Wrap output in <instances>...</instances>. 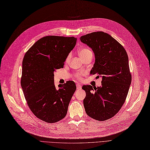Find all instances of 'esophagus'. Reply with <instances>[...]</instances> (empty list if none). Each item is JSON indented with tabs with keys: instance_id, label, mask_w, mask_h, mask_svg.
<instances>
[{
	"instance_id": "esophagus-1",
	"label": "esophagus",
	"mask_w": 150,
	"mask_h": 150,
	"mask_svg": "<svg viewBox=\"0 0 150 150\" xmlns=\"http://www.w3.org/2000/svg\"><path fill=\"white\" fill-rule=\"evenodd\" d=\"M76 89L77 90H81V86L79 83H76Z\"/></svg>"
}]
</instances>
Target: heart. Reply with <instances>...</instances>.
I'll list each match as a JSON object with an SVG mask.
<instances>
[{
    "label": "heart",
    "mask_w": 150,
    "mask_h": 150,
    "mask_svg": "<svg viewBox=\"0 0 150 150\" xmlns=\"http://www.w3.org/2000/svg\"><path fill=\"white\" fill-rule=\"evenodd\" d=\"M79 55L80 56V57H81V59H83V57L87 56L88 55H89V54H92V52H91V50H90V49L86 48V47H83V48H81V49L79 50ZM70 57V55H69L68 57H67V59H66L67 62V61L69 60ZM83 74L80 73V74H77L76 76V77H77V78H78V79H80L81 76Z\"/></svg>",
    "instance_id": "obj_1"
}]
</instances>
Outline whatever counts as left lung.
Here are the masks:
<instances>
[{
	"label": "left lung",
	"instance_id": "8db88e82",
	"mask_svg": "<svg viewBox=\"0 0 150 150\" xmlns=\"http://www.w3.org/2000/svg\"><path fill=\"white\" fill-rule=\"evenodd\" d=\"M80 40L95 54L90 74H98L102 78L101 86H82L86 92L83 99L86 113L98 121L109 119L119 111L129 90L132 77L128 55L119 42L103 31L89 33Z\"/></svg>",
	"mask_w": 150,
	"mask_h": 150
}]
</instances>
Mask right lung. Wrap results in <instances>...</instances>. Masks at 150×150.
<instances>
[{"mask_svg":"<svg viewBox=\"0 0 150 150\" xmlns=\"http://www.w3.org/2000/svg\"><path fill=\"white\" fill-rule=\"evenodd\" d=\"M76 38L48 36L41 38L29 49L22 62L21 86L27 104L36 117L47 123L64 119L75 90L69 81L54 85L55 69L64 67Z\"/></svg>","mask_w":150,"mask_h":150,"instance_id":"1","label":"right lung"}]
</instances>
